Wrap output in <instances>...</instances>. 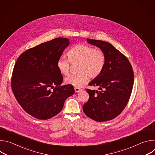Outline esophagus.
I'll return each instance as SVG.
<instances>
[{
	"mask_svg": "<svg viewBox=\"0 0 155 155\" xmlns=\"http://www.w3.org/2000/svg\"><path fill=\"white\" fill-rule=\"evenodd\" d=\"M74 90H75V92L78 93V92H80L81 90V88L78 87H74Z\"/></svg>",
	"mask_w": 155,
	"mask_h": 155,
	"instance_id": "esophagus-1",
	"label": "esophagus"
}]
</instances>
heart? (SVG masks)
<instances>
[{"label": "heart", "mask_w": 155, "mask_h": 155, "mask_svg": "<svg viewBox=\"0 0 155 155\" xmlns=\"http://www.w3.org/2000/svg\"><path fill=\"white\" fill-rule=\"evenodd\" d=\"M69 60L72 64L78 63V72L65 78L67 84L80 86L88 81L89 77L94 79L102 72L105 65V56L104 52L94 47L78 44L72 47L68 53ZM68 59L61 57L57 61V68L59 72L68 75L70 72V62Z\"/></svg>", "instance_id": "heart-1"}]
</instances>
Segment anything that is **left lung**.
<instances>
[{
	"label": "left lung",
	"instance_id": "left-lung-1",
	"mask_svg": "<svg viewBox=\"0 0 155 155\" xmlns=\"http://www.w3.org/2000/svg\"><path fill=\"white\" fill-rule=\"evenodd\" d=\"M87 41L101 48L105 56L102 74L90 86L97 90L86 89L88 101L83 105L86 116L99 122L111 120L118 116L126 106L134 84V72L128 59L111 44L87 38Z\"/></svg>",
	"mask_w": 155,
	"mask_h": 155
}]
</instances>
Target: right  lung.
Returning a JSON list of instances; mask_svg holds the SVG:
<instances>
[{"label":"right lung","mask_w":155,"mask_h":155,"mask_svg":"<svg viewBox=\"0 0 155 155\" xmlns=\"http://www.w3.org/2000/svg\"><path fill=\"white\" fill-rule=\"evenodd\" d=\"M69 43L68 38H56L28 49L16 60L12 91L21 107L35 118L54 117L75 93L72 85H61L63 77L57 68L58 59Z\"/></svg>","instance_id":"1"}]
</instances>
